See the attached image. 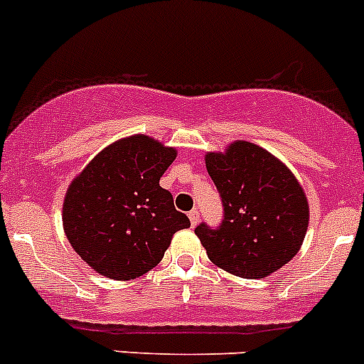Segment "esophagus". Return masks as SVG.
<instances>
[{
    "label": "esophagus",
    "instance_id": "esophagus-1",
    "mask_svg": "<svg viewBox=\"0 0 364 364\" xmlns=\"http://www.w3.org/2000/svg\"><path fill=\"white\" fill-rule=\"evenodd\" d=\"M198 218H200V213L196 211V209H193V211L189 213V222H191L193 228H195L196 223H198Z\"/></svg>",
    "mask_w": 364,
    "mask_h": 364
}]
</instances>
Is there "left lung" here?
<instances>
[{
    "instance_id": "obj_1",
    "label": "left lung",
    "mask_w": 364,
    "mask_h": 364,
    "mask_svg": "<svg viewBox=\"0 0 364 364\" xmlns=\"http://www.w3.org/2000/svg\"><path fill=\"white\" fill-rule=\"evenodd\" d=\"M205 168L223 202L220 229H195L208 258L240 278L271 276L301 249L309 200L294 173L258 144L235 141L205 153Z\"/></svg>"
}]
</instances>
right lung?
Instances as JSON below:
<instances>
[{
  "label": "right lung",
  "instance_id": "obj_1",
  "mask_svg": "<svg viewBox=\"0 0 364 364\" xmlns=\"http://www.w3.org/2000/svg\"><path fill=\"white\" fill-rule=\"evenodd\" d=\"M176 149L135 133L106 146L72 180L63 229L73 251L109 279H135L156 267L173 235L191 223L159 180Z\"/></svg>",
  "mask_w": 364,
  "mask_h": 364
}]
</instances>
